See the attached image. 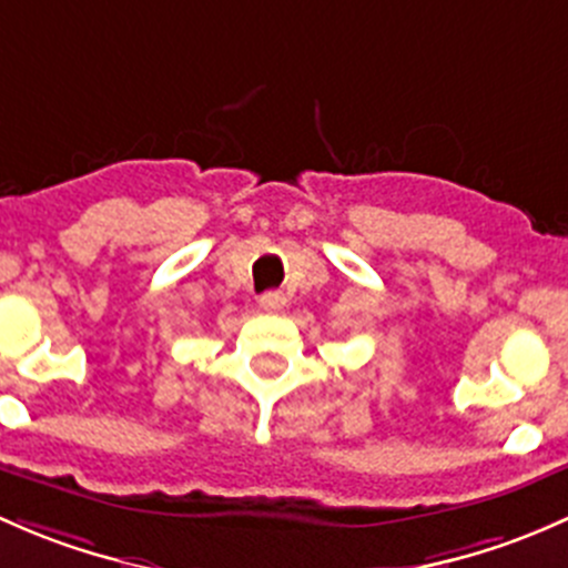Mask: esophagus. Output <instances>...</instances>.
<instances>
[{
	"label": "esophagus",
	"mask_w": 568,
	"mask_h": 568,
	"mask_svg": "<svg viewBox=\"0 0 568 568\" xmlns=\"http://www.w3.org/2000/svg\"><path fill=\"white\" fill-rule=\"evenodd\" d=\"M260 306L265 308V312H278V308L286 306L284 292H265V295H260Z\"/></svg>",
	"instance_id": "34e87169"
}]
</instances>
